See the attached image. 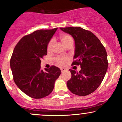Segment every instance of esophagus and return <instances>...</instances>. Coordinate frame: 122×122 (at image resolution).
Wrapping results in <instances>:
<instances>
[{"instance_id": "1", "label": "esophagus", "mask_w": 122, "mask_h": 122, "mask_svg": "<svg viewBox=\"0 0 122 122\" xmlns=\"http://www.w3.org/2000/svg\"><path fill=\"white\" fill-rule=\"evenodd\" d=\"M60 69H61V72H65V70H66V69H65V68H60Z\"/></svg>"}]
</instances>
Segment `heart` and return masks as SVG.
<instances>
[{
  "label": "heart",
  "instance_id": "1",
  "mask_svg": "<svg viewBox=\"0 0 122 122\" xmlns=\"http://www.w3.org/2000/svg\"><path fill=\"white\" fill-rule=\"evenodd\" d=\"M60 39H61V42L63 43V45H65L66 43H67L69 40L72 39V37L69 35H62L60 36ZM53 40H51L49 41V44L47 45V49L48 50H50L51 48L52 45H53ZM68 61V58L66 57H58V58H56V61L58 64L61 65H63L66 62V61Z\"/></svg>",
  "mask_w": 122,
  "mask_h": 122
}]
</instances>
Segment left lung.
<instances>
[{
    "instance_id": "obj_1",
    "label": "left lung",
    "mask_w": 122,
    "mask_h": 122,
    "mask_svg": "<svg viewBox=\"0 0 122 122\" xmlns=\"http://www.w3.org/2000/svg\"><path fill=\"white\" fill-rule=\"evenodd\" d=\"M75 41V61L72 65H81L79 72L69 69L71 78L68 89L74 94L85 96L94 92L104 79L108 69L107 53L98 37L81 27L60 28Z\"/></svg>"
}]
</instances>
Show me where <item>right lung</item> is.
<instances>
[{"label":"right lung","mask_w":122,"mask_h":122,"mask_svg":"<svg viewBox=\"0 0 122 122\" xmlns=\"http://www.w3.org/2000/svg\"><path fill=\"white\" fill-rule=\"evenodd\" d=\"M40 29L25 36L17 44L10 60L14 81L18 87L31 98H44L51 93L61 74L60 69L51 66L41 69V59L47 55V45L56 32Z\"/></svg>","instance_id":"add662e5"}]
</instances>
